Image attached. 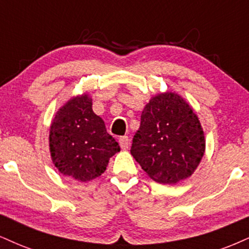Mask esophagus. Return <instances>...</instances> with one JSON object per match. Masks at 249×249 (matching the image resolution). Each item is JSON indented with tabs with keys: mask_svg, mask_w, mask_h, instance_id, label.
<instances>
[{
	"mask_svg": "<svg viewBox=\"0 0 249 249\" xmlns=\"http://www.w3.org/2000/svg\"><path fill=\"white\" fill-rule=\"evenodd\" d=\"M119 143H120V146H121L122 150H127L129 148V137L128 136H122L120 137L119 140Z\"/></svg>",
	"mask_w": 249,
	"mask_h": 249,
	"instance_id": "1",
	"label": "esophagus"
}]
</instances>
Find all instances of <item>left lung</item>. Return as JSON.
Returning a JSON list of instances; mask_svg holds the SVG:
<instances>
[{
  "label": "left lung",
  "mask_w": 249,
  "mask_h": 249,
  "mask_svg": "<svg viewBox=\"0 0 249 249\" xmlns=\"http://www.w3.org/2000/svg\"><path fill=\"white\" fill-rule=\"evenodd\" d=\"M204 149L197 116L180 96L166 92L144 107L130 153L151 179L172 185L194 173Z\"/></svg>",
  "instance_id": "left-lung-1"
}]
</instances>
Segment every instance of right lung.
<instances>
[{
	"label": "right lung",
	"mask_w": 249,
	"mask_h": 249,
	"mask_svg": "<svg viewBox=\"0 0 249 249\" xmlns=\"http://www.w3.org/2000/svg\"><path fill=\"white\" fill-rule=\"evenodd\" d=\"M50 149L60 173L85 182L105 172L120 145L106 131L103 119L93 113L91 98L84 94L70 99L56 113Z\"/></svg>",
	"instance_id": "right-lung-1"
}]
</instances>
